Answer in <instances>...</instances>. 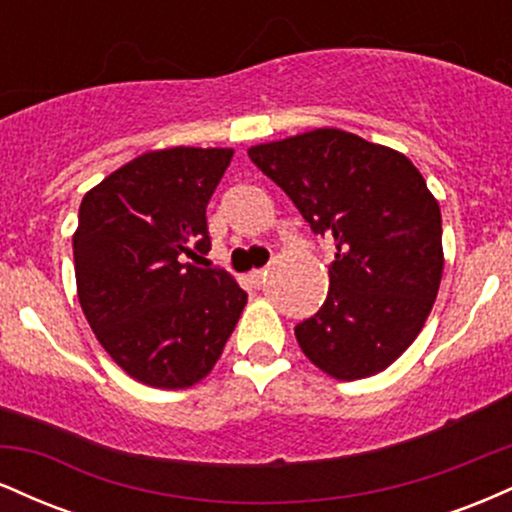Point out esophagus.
<instances>
[{
    "label": "esophagus",
    "mask_w": 512,
    "mask_h": 512,
    "mask_svg": "<svg viewBox=\"0 0 512 512\" xmlns=\"http://www.w3.org/2000/svg\"><path fill=\"white\" fill-rule=\"evenodd\" d=\"M264 276H267V269H252V272H250V279H252V284H257V286L262 284V281H264Z\"/></svg>",
    "instance_id": "1"
}]
</instances>
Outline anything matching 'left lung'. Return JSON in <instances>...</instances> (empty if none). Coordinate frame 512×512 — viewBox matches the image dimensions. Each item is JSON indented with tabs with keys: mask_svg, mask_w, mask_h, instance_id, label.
<instances>
[{
	"mask_svg": "<svg viewBox=\"0 0 512 512\" xmlns=\"http://www.w3.org/2000/svg\"><path fill=\"white\" fill-rule=\"evenodd\" d=\"M315 233L337 245L327 301L296 325L303 354L337 380L395 363L419 337L443 276V223L414 163L322 127L250 146Z\"/></svg>",
	"mask_w": 512,
	"mask_h": 512,
	"instance_id": "8db88e82",
	"label": "left lung"
}]
</instances>
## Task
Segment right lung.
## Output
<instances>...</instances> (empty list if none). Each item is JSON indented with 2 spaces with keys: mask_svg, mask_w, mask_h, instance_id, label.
<instances>
[{
  "mask_svg": "<svg viewBox=\"0 0 512 512\" xmlns=\"http://www.w3.org/2000/svg\"><path fill=\"white\" fill-rule=\"evenodd\" d=\"M233 149L173 146L137 156L81 199L76 293L93 334L139 383L182 390L221 358L248 293L209 252L207 204Z\"/></svg>",
  "mask_w": 512,
  "mask_h": 512,
  "instance_id": "add662e5",
  "label": "right lung"
}]
</instances>
